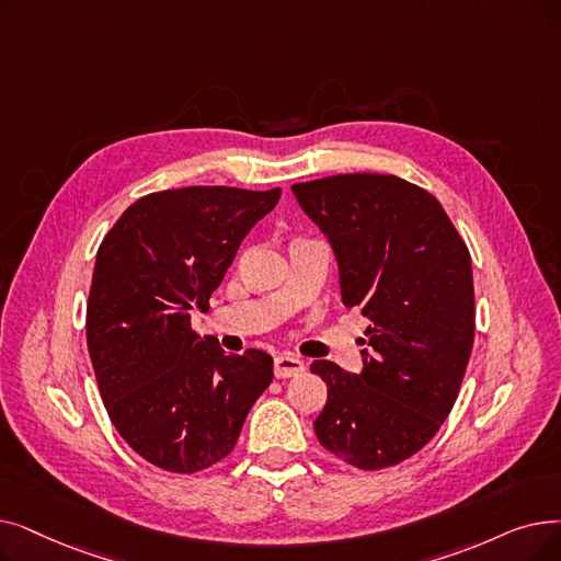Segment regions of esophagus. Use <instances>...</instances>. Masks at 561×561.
Wrapping results in <instances>:
<instances>
[{"instance_id":"esophagus-1","label":"esophagus","mask_w":561,"mask_h":561,"mask_svg":"<svg viewBox=\"0 0 561 561\" xmlns=\"http://www.w3.org/2000/svg\"><path fill=\"white\" fill-rule=\"evenodd\" d=\"M305 371V362L298 355L284 353L279 357H275V376L277 378H294L300 376Z\"/></svg>"}]
</instances>
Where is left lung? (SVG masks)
Instances as JSON below:
<instances>
[{"instance_id": "8db88e82", "label": "left lung", "mask_w": 561, "mask_h": 561, "mask_svg": "<svg viewBox=\"0 0 561 561\" xmlns=\"http://www.w3.org/2000/svg\"><path fill=\"white\" fill-rule=\"evenodd\" d=\"M294 192L332 242L341 300L371 321L359 376L328 359L311 364L328 385L316 437L357 470L399 466L443 426L468 369V245L440 202L399 176L336 174Z\"/></svg>"}]
</instances>
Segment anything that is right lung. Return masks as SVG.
I'll use <instances>...</instances> for the list:
<instances>
[{
	"mask_svg": "<svg viewBox=\"0 0 561 561\" xmlns=\"http://www.w3.org/2000/svg\"><path fill=\"white\" fill-rule=\"evenodd\" d=\"M279 187L192 185L137 199L103 238L87 302V346L107 415L151 466L192 474L231 454L273 357L225 355L199 339L190 309H208L242 238Z\"/></svg>",
	"mask_w": 561,
	"mask_h": 561,
	"instance_id": "right-lung-1",
	"label": "right lung"
}]
</instances>
